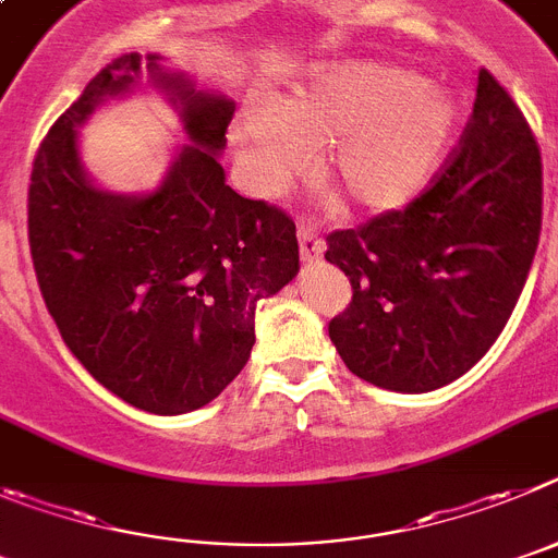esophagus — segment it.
I'll list each match as a JSON object with an SVG mask.
<instances>
[{
	"instance_id": "esophagus-1",
	"label": "esophagus",
	"mask_w": 558,
	"mask_h": 558,
	"mask_svg": "<svg viewBox=\"0 0 558 558\" xmlns=\"http://www.w3.org/2000/svg\"><path fill=\"white\" fill-rule=\"evenodd\" d=\"M298 242H300V258L305 264H314V260L323 258L325 253V242L319 239V230H316L314 222H300L298 225Z\"/></svg>"
}]
</instances>
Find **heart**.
<instances>
[{
	"label": "heart",
	"instance_id": "obj_1",
	"mask_svg": "<svg viewBox=\"0 0 558 558\" xmlns=\"http://www.w3.org/2000/svg\"><path fill=\"white\" fill-rule=\"evenodd\" d=\"M459 110L414 72L344 63L316 72L275 102L239 110L230 128L235 160L255 194H275L323 147V174L364 210H398L439 172Z\"/></svg>",
	"mask_w": 558,
	"mask_h": 558
}]
</instances>
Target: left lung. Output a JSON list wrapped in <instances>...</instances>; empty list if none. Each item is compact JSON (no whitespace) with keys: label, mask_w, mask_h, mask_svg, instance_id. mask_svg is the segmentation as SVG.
I'll return each instance as SVG.
<instances>
[{"label":"left lung","mask_w":558,"mask_h":558,"mask_svg":"<svg viewBox=\"0 0 558 558\" xmlns=\"http://www.w3.org/2000/svg\"><path fill=\"white\" fill-rule=\"evenodd\" d=\"M542 230V158L504 85L478 72L459 147L403 210L336 230L325 260L353 300L328 325L348 369L434 391L484 359L509 323Z\"/></svg>","instance_id":"1"}]
</instances>
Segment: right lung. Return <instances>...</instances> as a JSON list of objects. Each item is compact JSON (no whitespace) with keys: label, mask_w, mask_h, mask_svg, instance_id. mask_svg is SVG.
Returning <instances> with one entry per match:
<instances>
[{"label":"right lung","mask_w":558,"mask_h":558,"mask_svg":"<svg viewBox=\"0 0 558 558\" xmlns=\"http://www.w3.org/2000/svg\"><path fill=\"white\" fill-rule=\"evenodd\" d=\"M149 71L173 98L192 145L153 195L99 193L84 178L76 128L105 96ZM235 105L183 74L122 54L85 85L33 160L29 255L44 303L74 359L124 403L185 414L222 395L255 344V305L300 269L286 210L235 194L217 153Z\"/></svg>","instance_id":"obj_1"}]
</instances>
